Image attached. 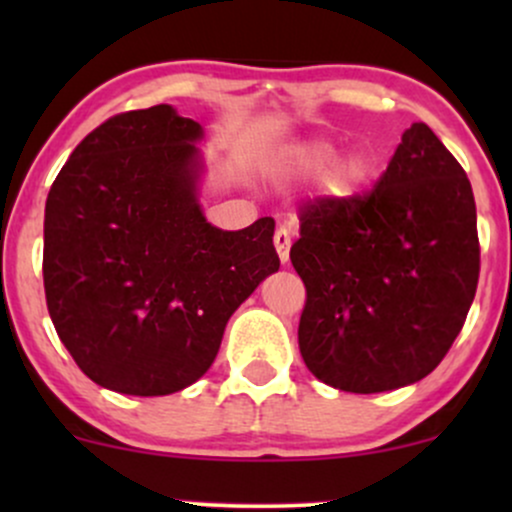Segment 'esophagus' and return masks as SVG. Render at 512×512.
Masks as SVG:
<instances>
[{
	"label": "esophagus",
	"instance_id": "1",
	"mask_svg": "<svg viewBox=\"0 0 512 512\" xmlns=\"http://www.w3.org/2000/svg\"><path fill=\"white\" fill-rule=\"evenodd\" d=\"M291 228L289 226H279L274 233V248L279 252L281 262H289V250H291Z\"/></svg>",
	"mask_w": 512,
	"mask_h": 512
}]
</instances>
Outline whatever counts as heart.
Instances as JSON below:
<instances>
[{
    "label": "heart",
    "mask_w": 512,
    "mask_h": 512,
    "mask_svg": "<svg viewBox=\"0 0 512 512\" xmlns=\"http://www.w3.org/2000/svg\"><path fill=\"white\" fill-rule=\"evenodd\" d=\"M337 156L332 144L327 142H305L298 144L296 149H291L284 158V168L289 170H322L327 168ZM370 173V166L366 163V158L354 156L349 161H344L342 166L334 170L332 175V185L337 192H354L363 185Z\"/></svg>",
    "instance_id": "obj_1"
}]
</instances>
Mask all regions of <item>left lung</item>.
Segmentation results:
<instances>
[{
  "label": "left lung",
  "instance_id": "left-lung-1",
  "mask_svg": "<svg viewBox=\"0 0 512 512\" xmlns=\"http://www.w3.org/2000/svg\"><path fill=\"white\" fill-rule=\"evenodd\" d=\"M298 219L291 264L305 284L298 346L310 373L358 395L426 378L479 281L477 204L457 158L414 122L370 190L317 197Z\"/></svg>",
  "mask_w": 512,
  "mask_h": 512
}]
</instances>
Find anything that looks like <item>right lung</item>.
I'll list each match as a JSON object with an SVG mask.
<instances>
[{
	"label": "right lung",
	"instance_id": "obj_1",
	"mask_svg": "<svg viewBox=\"0 0 512 512\" xmlns=\"http://www.w3.org/2000/svg\"><path fill=\"white\" fill-rule=\"evenodd\" d=\"M199 137L170 105L113 115L72 151L45 202L52 325L76 366L122 395L202 378L228 317L279 269L272 216L243 231L202 216Z\"/></svg>",
	"mask_w": 512,
	"mask_h": 512
}]
</instances>
